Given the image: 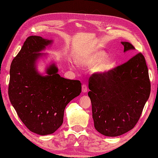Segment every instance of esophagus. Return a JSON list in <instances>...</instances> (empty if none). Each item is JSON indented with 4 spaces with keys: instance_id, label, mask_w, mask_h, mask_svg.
<instances>
[{
    "instance_id": "1",
    "label": "esophagus",
    "mask_w": 158,
    "mask_h": 158,
    "mask_svg": "<svg viewBox=\"0 0 158 158\" xmlns=\"http://www.w3.org/2000/svg\"><path fill=\"white\" fill-rule=\"evenodd\" d=\"M81 89H82V91L83 93H86L88 90V88H87V86L86 84H83Z\"/></svg>"
}]
</instances>
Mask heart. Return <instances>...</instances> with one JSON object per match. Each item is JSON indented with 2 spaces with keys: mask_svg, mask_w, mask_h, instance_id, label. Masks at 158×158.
Masks as SVG:
<instances>
[{
  "mask_svg": "<svg viewBox=\"0 0 158 158\" xmlns=\"http://www.w3.org/2000/svg\"><path fill=\"white\" fill-rule=\"evenodd\" d=\"M106 53L97 48H89L77 55L76 62L83 67L94 66L93 70L98 73H105L112 70L115 67V62L110 58H103Z\"/></svg>",
  "mask_w": 158,
  "mask_h": 158,
  "instance_id": "b5f03b06",
  "label": "heart"
}]
</instances>
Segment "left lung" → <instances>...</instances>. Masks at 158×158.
I'll list each match as a JSON object with an SVG mask.
<instances>
[{"label": "left lung", "mask_w": 158, "mask_h": 158, "mask_svg": "<svg viewBox=\"0 0 158 158\" xmlns=\"http://www.w3.org/2000/svg\"><path fill=\"white\" fill-rule=\"evenodd\" d=\"M121 43L124 52L135 49L130 43ZM89 89L97 131L115 137L131 130L139 121L151 91L144 56L138 52L110 71L92 74Z\"/></svg>", "instance_id": "8db88e82"}]
</instances>
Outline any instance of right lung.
Listing matches in <instances>:
<instances>
[{"mask_svg": "<svg viewBox=\"0 0 158 158\" xmlns=\"http://www.w3.org/2000/svg\"><path fill=\"white\" fill-rule=\"evenodd\" d=\"M51 40L39 36L28 37L12 61L9 97L22 122L39 135L54 133L63 122L64 111L71 101L81 92L79 80L61 77L54 64L47 76L39 75L35 61Z\"/></svg>", "mask_w": 158, "mask_h": 158, "instance_id": "add662e5", "label": "right lung"}]
</instances>
